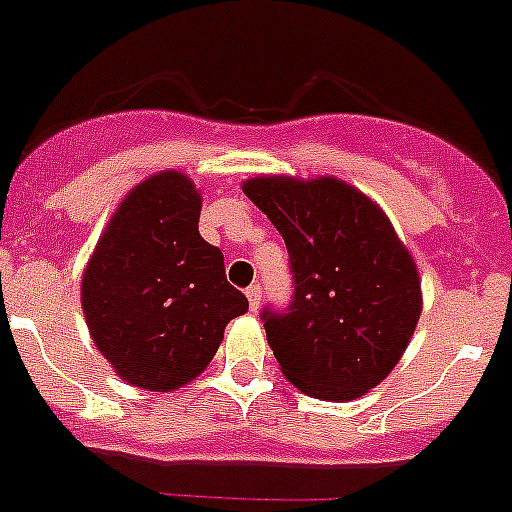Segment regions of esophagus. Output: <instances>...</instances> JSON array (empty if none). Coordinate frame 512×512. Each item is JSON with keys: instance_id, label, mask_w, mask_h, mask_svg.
<instances>
[{"instance_id": "1", "label": "esophagus", "mask_w": 512, "mask_h": 512, "mask_svg": "<svg viewBox=\"0 0 512 512\" xmlns=\"http://www.w3.org/2000/svg\"><path fill=\"white\" fill-rule=\"evenodd\" d=\"M247 300H250L252 310L260 308V300H262V285L260 283H252L250 288H247Z\"/></svg>"}]
</instances>
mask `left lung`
Segmentation results:
<instances>
[{"label":"left lung","instance_id":"1","mask_svg":"<svg viewBox=\"0 0 512 512\" xmlns=\"http://www.w3.org/2000/svg\"><path fill=\"white\" fill-rule=\"evenodd\" d=\"M242 189L288 247L293 298L260 313L283 374L315 399L348 401L374 389L422 313L417 265L386 214L331 176H257Z\"/></svg>","mask_w":512,"mask_h":512}]
</instances>
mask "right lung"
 Wrapping results in <instances>:
<instances>
[{
	"instance_id": "1",
	"label": "right lung",
	"mask_w": 512,
	"mask_h": 512,
	"mask_svg": "<svg viewBox=\"0 0 512 512\" xmlns=\"http://www.w3.org/2000/svg\"><path fill=\"white\" fill-rule=\"evenodd\" d=\"M202 197L161 171L128 194L83 275L90 336L128 384L169 391L202 374L224 326L247 310L224 255L199 234Z\"/></svg>"
}]
</instances>
